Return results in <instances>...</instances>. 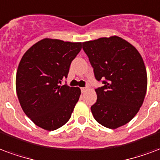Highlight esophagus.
<instances>
[{
    "mask_svg": "<svg viewBox=\"0 0 160 160\" xmlns=\"http://www.w3.org/2000/svg\"><path fill=\"white\" fill-rule=\"evenodd\" d=\"M87 89H88L87 87H82V88H81V92H86V91H87Z\"/></svg>",
    "mask_w": 160,
    "mask_h": 160,
    "instance_id": "obj_1",
    "label": "esophagus"
}]
</instances>
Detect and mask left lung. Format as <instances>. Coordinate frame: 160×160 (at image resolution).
<instances>
[{"label": "left lung", "mask_w": 160, "mask_h": 160, "mask_svg": "<svg viewBox=\"0 0 160 160\" xmlns=\"http://www.w3.org/2000/svg\"><path fill=\"white\" fill-rule=\"evenodd\" d=\"M96 79L104 86L95 89L91 108L100 125L117 129L130 122L142 105L148 86L147 70L137 48L117 35L83 42Z\"/></svg>", "instance_id": "left-lung-1"}]
</instances>
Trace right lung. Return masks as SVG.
<instances>
[{
    "label": "right lung",
    "mask_w": 160,
    "mask_h": 160,
    "mask_svg": "<svg viewBox=\"0 0 160 160\" xmlns=\"http://www.w3.org/2000/svg\"><path fill=\"white\" fill-rule=\"evenodd\" d=\"M81 42L45 38L26 51L16 74V92L22 109L35 125L54 131L70 119L81 91L60 86L68 74Z\"/></svg>",
    "instance_id": "1"
}]
</instances>
